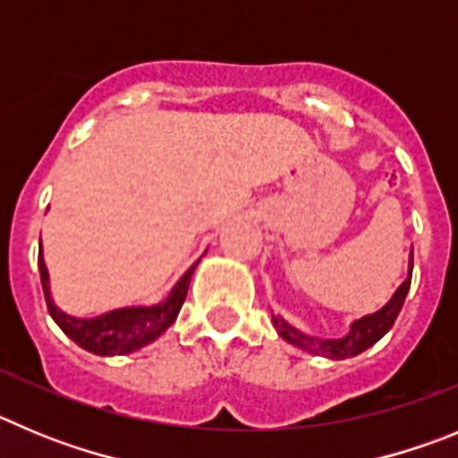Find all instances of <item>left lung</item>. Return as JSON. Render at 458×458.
<instances>
[{
  "instance_id": "left-lung-1",
  "label": "left lung",
  "mask_w": 458,
  "mask_h": 458,
  "mask_svg": "<svg viewBox=\"0 0 458 458\" xmlns=\"http://www.w3.org/2000/svg\"><path fill=\"white\" fill-rule=\"evenodd\" d=\"M411 271H413V250H411L409 258V278L399 285V290L394 292L393 299H390L381 310L374 312V315H365L360 317V319L353 321L347 335L340 337V340H319V337L303 335V333H299L296 328H292L287 321L276 319L274 317L278 335L283 337V340L290 342V344H294V347L303 349V352L333 358V360H344V358L358 356V353H362L365 349L372 347V344H377V342L393 328L394 319H397L399 310H402L403 306V299L409 294Z\"/></svg>"
}]
</instances>
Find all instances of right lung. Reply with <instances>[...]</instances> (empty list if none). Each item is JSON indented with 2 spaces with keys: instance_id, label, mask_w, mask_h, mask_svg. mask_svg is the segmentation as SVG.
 Returning a JSON list of instances; mask_svg holds the SVG:
<instances>
[{
  "instance_id": "right-lung-1",
  "label": "right lung",
  "mask_w": 458,
  "mask_h": 458,
  "mask_svg": "<svg viewBox=\"0 0 458 458\" xmlns=\"http://www.w3.org/2000/svg\"><path fill=\"white\" fill-rule=\"evenodd\" d=\"M196 265L178 280V285L173 287L166 301H162L157 306L121 308V310H111L100 317H93V319H77V317L65 315L55 306L52 294H49V276L43 259V249L38 250L40 283H43L49 315L70 340L77 342L86 352L98 353V356H125V353L137 352V349L150 344L152 340H157L178 317L180 308L187 299L189 283H191V274Z\"/></svg>"
}]
</instances>
